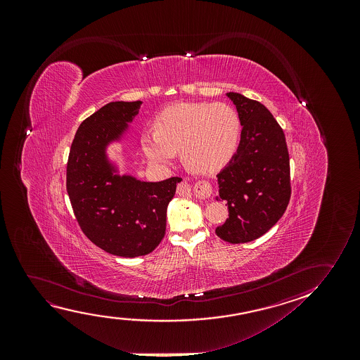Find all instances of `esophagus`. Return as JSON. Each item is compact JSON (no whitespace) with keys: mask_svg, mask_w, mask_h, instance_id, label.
I'll return each instance as SVG.
<instances>
[{"mask_svg":"<svg viewBox=\"0 0 360 360\" xmlns=\"http://www.w3.org/2000/svg\"><path fill=\"white\" fill-rule=\"evenodd\" d=\"M177 193L179 195H183V197H191L192 195V189H191L188 184L183 183V184L178 186Z\"/></svg>","mask_w":360,"mask_h":360,"instance_id":"34e87169","label":"esophagus"}]
</instances>
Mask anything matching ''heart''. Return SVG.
Here are the masks:
<instances>
[{
	"label": "heart",
	"mask_w": 360,
	"mask_h": 360,
	"mask_svg": "<svg viewBox=\"0 0 360 360\" xmlns=\"http://www.w3.org/2000/svg\"><path fill=\"white\" fill-rule=\"evenodd\" d=\"M155 130L140 135L148 162L168 166L181 150L184 165L198 173L220 171L237 153L242 123L236 109L222 102H179L153 119Z\"/></svg>",
	"instance_id": "heart-1"
}]
</instances>
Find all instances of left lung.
Instances as JSON below:
<instances>
[{"instance_id":"1","label":"left lung","mask_w":360,"mask_h":360,"mask_svg":"<svg viewBox=\"0 0 360 360\" xmlns=\"http://www.w3.org/2000/svg\"><path fill=\"white\" fill-rule=\"evenodd\" d=\"M242 131L237 153L217 174L219 197L226 200L229 219L217 236L246 243L264 235L285 212L290 200V163L285 135L263 104L235 92Z\"/></svg>"}]
</instances>
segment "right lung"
<instances>
[{
	"label": "right lung",
	"mask_w": 360,
	"mask_h": 360,
	"mask_svg": "<svg viewBox=\"0 0 360 360\" xmlns=\"http://www.w3.org/2000/svg\"><path fill=\"white\" fill-rule=\"evenodd\" d=\"M141 101L110 102L81 123L70 148L66 189L75 217L96 246L119 257L145 256L162 241L177 183L143 182L118 174L107 156L139 113Z\"/></svg>",
	"instance_id": "1"
}]
</instances>
